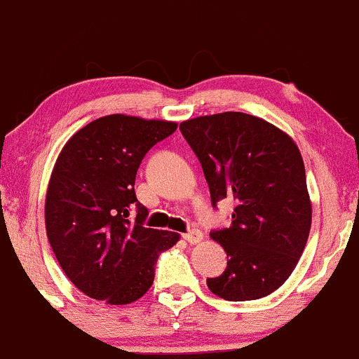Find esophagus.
<instances>
[{
    "instance_id": "esophagus-1",
    "label": "esophagus",
    "mask_w": 359,
    "mask_h": 359,
    "mask_svg": "<svg viewBox=\"0 0 359 359\" xmlns=\"http://www.w3.org/2000/svg\"><path fill=\"white\" fill-rule=\"evenodd\" d=\"M183 238H185L189 244H199V242L203 240V233L199 231V229H190L189 233L183 235Z\"/></svg>"
}]
</instances>
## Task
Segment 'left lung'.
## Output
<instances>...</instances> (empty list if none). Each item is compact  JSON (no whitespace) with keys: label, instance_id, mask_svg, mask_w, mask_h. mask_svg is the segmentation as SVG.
Masks as SVG:
<instances>
[{"label":"left lung","instance_id":"obj_1","mask_svg":"<svg viewBox=\"0 0 359 359\" xmlns=\"http://www.w3.org/2000/svg\"><path fill=\"white\" fill-rule=\"evenodd\" d=\"M201 162L212 205L235 201L229 228L210 233L229 256L206 279L226 301H255L278 290L306 248L311 203L299 147L267 121L242 111L205 115L180 124Z\"/></svg>","mask_w":359,"mask_h":359}]
</instances>
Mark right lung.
I'll list each match as a JSON object with an SVG mask.
<instances>
[{
	"label": "right lung",
	"mask_w": 359,
	"mask_h": 359,
	"mask_svg": "<svg viewBox=\"0 0 359 359\" xmlns=\"http://www.w3.org/2000/svg\"><path fill=\"white\" fill-rule=\"evenodd\" d=\"M176 128L114 114L88 123L62 149L46 194V231L62 271L88 297L107 304L140 299L158 256L180 240L146 228L149 212L135 196L142 158Z\"/></svg>",
	"instance_id": "1"
}]
</instances>
